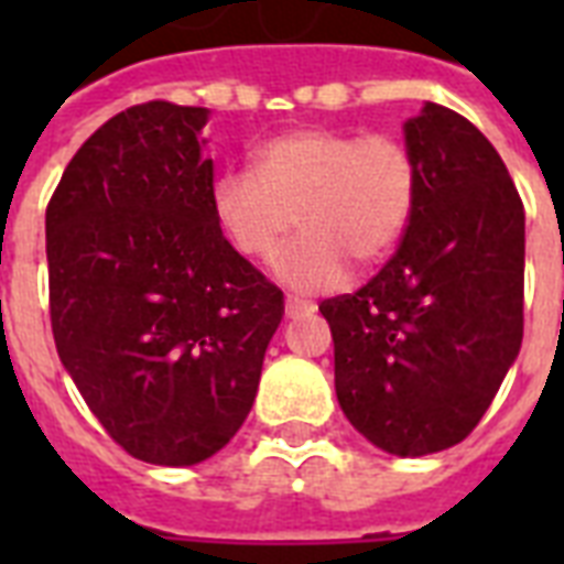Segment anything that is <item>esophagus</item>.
<instances>
[{"label": "esophagus", "mask_w": 564, "mask_h": 564, "mask_svg": "<svg viewBox=\"0 0 564 564\" xmlns=\"http://www.w3.org/2000/svg\"><path fill=\"white\" fill-rule=\"evenodd\" d=\"M283 310H286V318H299V316H307V313H313V304L304 299H295V295H286V301H283Z\"/></svg>", "instance_id": "1"}]
</instances>
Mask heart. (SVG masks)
Returning <instances> with one entry per match:
<instances>
[{
    "instance_id": "1",
    "label": "heart",
    "mask_w": 564,
    "mask_h": 564,
    "mask_svg": "<svg viewBox=\"0 0 564 564\" xmlns=\"http://www.w3.org/2000/svg\"><path fill=\"white\" fill-rule=\"evenodd\" d=\"M419 181L403 137L295 128L265 140L251 170L221 172L210 204L225 239L251 260L272 257L299 225L274 272L295 290H325L343 281L348 260L380 263L398 246Z\"/></svg>"
}]
</instances>
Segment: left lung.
<instances>
[{
    "label": "left lung",
    "instance_id": "left-lung-1",
    "mask_svg": "<svg viewBox=\"0 0 564 564\" xmlns=\"http://www.w3.org/2000/svg\"><path fill=\"white\" fill-rule=\"evenodd\" d=\"M419 198L366 286L318 304L345 419L398 456L459 445L524 336V204L495 145L427 101L403 126Z\"/></svg>",
    "mask_w": 564,
    "mask_h": 564
}]
</instances>
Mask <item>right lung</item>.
Here are the masks:
<instances>
[{
  "label": "right lung",
  "instance_id": "right-lung-1",
  "mask_svg": "<svg viewBox=\"0 0 564 564\" xmlns=\"http://www.w3.org/2000/svg\"><path fill=\"white\" fill-rule=\"evenodd\" d=\"M207 108L154 99L75 152L46 207L57 357L122 451L195 465L254 403L283 292L213 216Z\"/></svg>",
  "mask_w": 564,
  "mask_h": 564
}]
</instances>
